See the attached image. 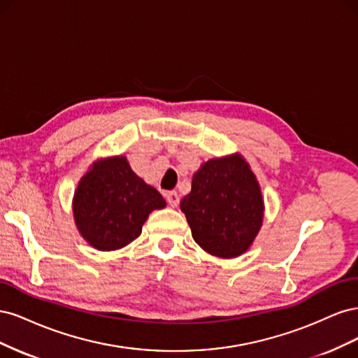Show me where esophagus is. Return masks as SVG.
<instances>
[{
	"label": "esophagus",
	"mask_w": 358,
	"mask_h": 358,
	"mask_svg": "<svg viewBox=\"0 0 358 358\" xmlns=\"http://www.w3.org/2000/svg\"><path fill=\"white\" fill-rule=\"evenodd\" d=\"M166 197H167V201H169V204L171 206V208H176V206L179 204V194L176 192V191H170V192H167L166 194Z\"/></svg>",
	"instance_id": "34e87169"
}]
</instances>
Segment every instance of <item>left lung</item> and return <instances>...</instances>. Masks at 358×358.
<instances>
[{
    "label": "left lung",
    "instance_id": "left-lung-1",
    "mask_svg": "<svg viewBox=\"0 0 358 358\" xmlns=\"http://www.w3.org/2000/svg\"><path fill=\"white\" fill-rule=\"evenodd\" d=\"M180 209L206 252L234 258L248 251L262 229L264 201L251 167L233 154L201 164Z\"/></svg>",
    "mask_w": 358,
    "mask_h": 358
}]
</instances>
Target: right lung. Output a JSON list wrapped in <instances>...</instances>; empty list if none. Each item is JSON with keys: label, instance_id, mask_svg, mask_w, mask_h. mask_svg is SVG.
<instances>
[{"label": "right lung", "instance_id": "right-lung-1", "mask_svg": "<svg viewBox=\"0 0 358 358\" xmlns=\"http://www.w3.org/2000/svg\"><path fill=\"white\" fill-rule=\"evenodd\" d=\"M166 208L161 194L138 178L125 157L95 161L73 199L74 222L91 246L115 251L142 233L149 213Z\"/></svg>", "mask_w": 358, "mask_h": 358}]
</instances>
